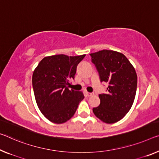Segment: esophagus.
<instances>
[{"instance_id":"obj_1","label":"esophagus","mask_w":159,"mask_h":159,"mask_svg":"<svg viewBox=\"0 0 159 159\" xmlns=\"http://www.w3.org/2000/svg\"><path fill=\"white\" fill-rule=\"evenodd\" d=\"M85 93H86V94H87V97H91V96H93V95L94 94V93H92V92H85Z\"/></svg>"}]
</instances>
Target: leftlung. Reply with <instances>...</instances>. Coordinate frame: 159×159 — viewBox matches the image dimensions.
Returning a JSON list of instances; mask_svg holds the SVG:
<instances>
[{"instance_id": "left-lung-1", "label": "left lung", "mask_w": 159, "mask_h": 159, "mask_svg": "<svg viewBox=\"0 0 159 159\" xmlns=\"http://www.w3.org/2000/svg\"><path fill=\"white\" fill-rule=\"evenodd\" d=\"M101 82L108 83L107 93L99 95L94 115L107 124L119 121L128 113L135 99L137 75L134 66L121 52L103 50L91 53Z\"/></svg>"}]
</instances>
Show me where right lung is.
Here are the masks:
<instances>
[{
	"instance_id": "1",
	"label": "right lung",
	"mask_w": 159,
	"mask_h": 159,
	"mask_svg": "<svg viewBox=\"0 0 159 159\" xmlns=\"http://www.w3.org/2000/svg\"><path fill=\"white\" fill-rule=\"evenodd\" d=\"M86 55H55L44 57L34 70L32 78L36 103L49 121L63 124L72 118L80 102L82 91L69 89L75 79L77 66Z\"/></svg>"
}]
</instances>
